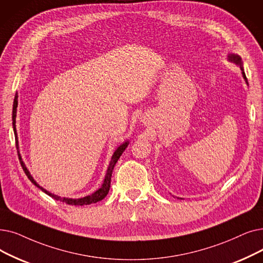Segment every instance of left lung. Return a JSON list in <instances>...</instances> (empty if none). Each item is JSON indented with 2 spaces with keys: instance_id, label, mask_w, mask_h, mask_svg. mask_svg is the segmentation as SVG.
<instances>
[{
  "instance_id": "obj_1",
  "label": "left lung",
  "mask_w": 263,
  "mask_h": 263,
  "mask_svg": "<svg viewBox=\"0 0 263 263\" xmlns=\"http://www.w3.org/2000/svg\"><path fill=\"white\" fill-rule=\"evenodd\" d=\"M228 61H230V62H232V63H234V64H236V65L239 66V68H241V71H242L243 78L245 79L246 84L248 85L247 78H246V75H245V72H244V68H243V61H242L241 57H239L238 54H235V53H229V54H228ZM177 199H179V198H177ZM180 199H181V198H180Z\"/></svg>"
}]
</instances>
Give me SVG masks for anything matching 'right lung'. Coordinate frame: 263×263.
Listing matches in <instances>:
<instances>
[{"label":"right lung","mask_w":263,"mask_h":263,"mask_svg":"<svg viewBox=\"0 0 263 263\" xmlns=\"http://www.w3.org/2000/svg\"><path fill=\"white\" fill-rule=\"evenodd\" d=\"M17 106H18V95L16 93L15 96V99H14V105H13V128H14V133H15V138H16V142L18 143V136H17V130H16V116H17ZM129 145V141H125L124 143H122L117 149L115 151V153L112 154L111 156V159H110V162H109V165H108V168H107V172H106V175H105V178H104V181L103 184H102L101 188H99L97 191H95L92 195L90 196H86L84 198H79V199H72V198H61L59 196L57 195H53V193L47 191L46 189H44L43 187H41L37 182L34 180V178L32 177V175L30 174L29 170L27 168L25 162L22 161V158L19 154V157H20V162H21V166L22 168H24L26 175L28 176V178L32 181V184L35 185L36 187H39L43 192L46 193V195H48L49 197H51L52 199L57 200V201H60V202H64L68 205H89V204H92V203H97L101 200H103L106 196L107 193L109 191V188H110V179H111V174H112V170L114 167H115V164L117 163L118 159L120 158V156L122 155V153L125 151V148L128 147ZM19 153V152H18Z\"/></svg>","instance_id":"1"}]
</instances>
